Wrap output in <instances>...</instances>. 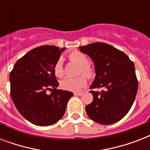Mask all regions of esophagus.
Returning <instances> with one entry per match:
<instances>
[{
  "label": "esophagus",
  "mask_w": 150,
  "mask_h": 150,
  "mask_svg": "<svg viewBox=\"0 0 150 150\" xmlns=\"http://www.w3.org/2000/svg\"><path fill=\"white\" fill-rule=\"evenodd\" d=\"M82 94H83L82 93H74L75 96H82Z\"/></svg>",
  "instance_id": "obj_1"
}]
</instances>
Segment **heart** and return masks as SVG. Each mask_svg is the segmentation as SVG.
<instances>
[{
	"instance_id": "b5f03b06",
	"label": "heart",
	"mask_w": 150,
	"mask_h": 150,
	"mask_svg": "<svg viewBox=\"0 0 150 150\" xmlns=\"http://www.w3.org/2000/svg\"><path fill=\"white\" fill-rule=\"evenodd\" d=\"M68 59L71 62L76 64L79 66L78 75H79L76 78H66L61 82V87L64 90L71 92H80L82 90L87 84V79H93L96 72L94 68L89 64V58L88 57L82 52L72 51L68 54ZM54 73L57 77L61 78L64 75V68L62 60L59 58L54 64Z\"/></svg>"
}]
</instances>
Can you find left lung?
Segmentation results:
<instances>
[{
	"mask_svg": "<svg viewBox=\"0 0 150 150\" xmlns=\"http://www.w3.org/2000/svg\"><path fill=\"white\" fill-rule=\"evenodd\" d=\"M93 61L96 77L90 89L93 100L86 107L90 119L101 125H111L130 110L138 91V79L133 61L121 50L96 42L79 47Z\"/></svg>",
	"mask_w": 150,
	"mask_h": 150,
	"instance_id": "left-lung-1",
	"label": "left lung"
}]
</instances>
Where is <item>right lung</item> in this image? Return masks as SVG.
I'll use <instances>...</instances> for the list:
<instances>
[{"label": "right lung", "mask_w": 150, "mask_h": 150, "mask_svg": "<svg viewBox=\"0 0 150 150\" xmlns=\"http://www.w3.org/2000/svg\"><path fill=\"white\" fill-rule=\"evenodd\" d=\"M65 47L44 45L18 59L10 72L11 96L27 121L38 126L54 125L62 118L73 93L57 89L54 64ZM47 90H52L47 95Z\"/></svg>", "instance_id": "add662e5"}]
</instances>
